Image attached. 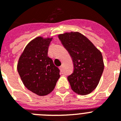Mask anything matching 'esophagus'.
Wrapping results in <instances>:
<instances>
[{"label": "esophagus", "mask_w": 121, "mask_h": 121, "mask_svg": "<svg viewBox=\"0 0 121 121\" xmlns=\"http://www.w3.org/2000/svg\"><path fill=\"white\" fill-rule=\"evenodd\" d=\"M59 69H60V71H62V70H63V65L60 66V67H59Z\"/></svg>", "instance_id": "obj_1"}]
</instances>
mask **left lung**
Returning <instances> with one entry per match:
<instances>
[{
	"label": "left lung",
	"instance_id": "8db88e82",
	"mask_svg": "<svg viewBox=\"0 0 121 121\" xmlns=\"http://www.w3.org/2000/svg\"><path fill=\"white\" fill-rule=\"evenodd\" d=\"M72 58L74 70L67 79L73 91L86 95L96 88L104 68L102 53L93 43L79 32L58 35Z\"/></svg>",
	"mask_w": 121,
	"mask_h": 121
}]
</instances>
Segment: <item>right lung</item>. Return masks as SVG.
<instances>
[{"label":"right lung","mask_w":121,"mask_h":121,"mask_svg":"<svg viewBox=\"0 0 121 121\" xmlns=\"http://www.w3.org/2000/svg\"><path fill=\"white\" fill-rule=\"evenodd\" d=\"M52 37H37L25 47L19 59L17 71L27 89L39 96L54 90L60 78V70L48 56Z\"/></svg>","instance_id":"right-lung-1"}]
</instances>
